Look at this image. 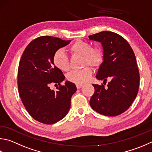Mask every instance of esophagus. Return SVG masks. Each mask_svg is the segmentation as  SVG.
<instances>
[{
    "mask_svg": "<svg viewBox=\"0 0 152 152\" xmlns=\"http://www.w3.org/2000/svg\"><path fill=\"white\" fill-rule=\"evenodd\" d=\"M76 88H82V86H83L84 85L82 84H76Z\"/></svg>",
    "mask_w": 152,
    "mask_h": 152,
    "instance_id": "esophagus-1",
    "label": "esophagus"
}]
</instances>
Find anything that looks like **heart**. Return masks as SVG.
Instances as JSON below:
<instances>
[{
  "label": "heart",
  "instance_id": "b5f03b06",
  "mask_svg": "<svg viewBox=\"0 0 152 152\" xmlns=\"http://www.w3.org/2000/svg\"><path fill=\"white\" fill-rule=\"evenodd\" d=\"M68 50L72 56H82V66L84 68L74 70L68 73L66 78L68 81L76 84H82L88 81L92 74V68L100 66L103 61L104 54L101 49L93 47L92 44L82 40H76L69 46ZM55 66L60 70L66 72L70 69V59L68 55L62 50H58L53 56Z\"/></svg>",
  "mask_w": 152,
  "mask_h": 152
}]
</instances>
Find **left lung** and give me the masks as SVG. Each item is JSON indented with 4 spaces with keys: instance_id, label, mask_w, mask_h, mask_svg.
Here are the masks:
<instances>
[{
    "instance_id": "8db88e82",
    "label": "left lung",
    "mask_w": 152,
    "mask_h": 152,
    "mask_svg": "<svg viewBox=\"0 0 152 152\" xmlns=\"http://www.w3.org/2000/svg\"><path fill=\"white\" fill-rule=\"evenodd\" d=\"M88 37L100 42L104 49V61L96 75L104 84H92L95 92L90 106L100 114L116 116L129 108L138 92L140 73L135 54L125 38L115 32L102 31Z\"/></svg>"
}]
</instances>
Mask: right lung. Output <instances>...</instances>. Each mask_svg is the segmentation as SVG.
Returning <instances> with one entry per match:
<instances>
[{"label":"right lung","mask_w":152,"mask_h":152,"mask_svg":"<svg viewBox=\"0 0 152 152\" xmlns=\"http://www.w3.org/2000/svg\"><path fill=\"white\" fill-rule=\"evenodd\" d=\"M70 42L42 36L31 41L22 55L17 77L19 96L28 114L38 122L54 124L64 118L70 110L76 87L68 81L60 84L65 77L53 62L55 52ZM52 83L59 85L57 91L49 88Z\"/></svg>","instance_id":"right-lung-1"}]
</instances>
